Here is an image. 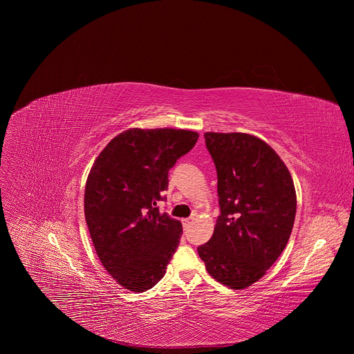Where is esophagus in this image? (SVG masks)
I'll return each mask as SVG.
<instances>
[{
  "mask_svg": "<svg viewBox=\"0 0 354 354\" xmlns=\"http://www.w3.org/2000/svg\"><path fill=\"white\" fill-rule=\"evenodd\" d=\"M190 223H192V220H190V218H183V220H182L183 228H185V230H187V228L190 227Z\"/></svg>",
  "mask_w": 354,
  "mask_h": 354,
  "instance_id": "esophagus-1",
  "label": "esophagus"
}]
</instances>
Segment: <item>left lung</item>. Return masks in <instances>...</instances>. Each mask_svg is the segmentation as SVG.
<instances>
[{
  "label": "left lung",
  "mask_w": 354,
  "mask_h": 354,
  "mask_svg": "<svg viewBox=\"0 0 354 354\" xmlns=\"http://www.w3.org/2000/svg\"><path fill=\"white\" fill-rule=\"evenodd\" d=\"M217 169L220 216L213 236L197 248L209 274L243 290L265 276L284 250L297 196L286 164L259 137L205 133Z\"/></svg>",
  "instance_id": "8db88e82"
}]
</instances>
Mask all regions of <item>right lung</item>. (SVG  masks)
<instances>
[{"instance_id":"obj_1","label":"right lung","mask_w":354,"mask_h":354,"mask_svg":"<svg viewBox=\"0 0 354 354\" xmlns=\"http://www.w3.org/2000/svg\"><path fill=\"white\" fill-rule=\"evenodd\" d=\"M198 134L182 129H129L100 151L85 185L84 213L99 261L124 288L142 292L165 274L182 223L157 201L168 172Z\"/></svg>"}]
</instances>
